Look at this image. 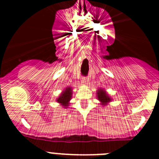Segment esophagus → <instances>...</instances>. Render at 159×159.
<instances>
[{"instance_id": "34e87169", "label": "esophagus", "mask_w": 159, "mask_h": 159, "mask_svg": "<svg viewBox=\"0 0 159 159\" xmlns=\"http://www.w3.org/2000/svg\"><path fill=\"white\" fill-rule=\"evenodd\" d=\"M81 81H82L83 84H87L88 82V78H87V77H82Z\"/></svg>"}]
</instances>
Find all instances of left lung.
I'll return each mask as SVG.
<instances>
[{
	"label": "left lung",
	"instance_id": "left-lung-1",
	"mask_svg": "<svg viewBox=\"0 0 159 159\" xmlns=\"http://www.w3.org/2000/svg\"><path fill=\"white\" fill-rule=\"evenodd\" d=\"M97 97H98V99L101 102V104L102 105H107L109 102H111V99L108 94L107 93L106 91L102 89H99L97 91Z\"/></svg>",
	"mask_w": 159,
	"mask_h": 159
}]
</instances>
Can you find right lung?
<instances>
[{"label":"right lung","instance_id":"add662e5","mask_svg":"<svg viewBox=\"0 0 159 159\" xmlns=\"http://www.w3.org/2000/svg\"><path fill=\"white\" fill-rule=\"evenodd\" d=\"M71 95H72V89L70 87L67 88L57 99V102L60 103L64 107H67L69 104V101L71 100Z\"/></svg>","mask_w":159,"mask_h":159}]
</instances>
